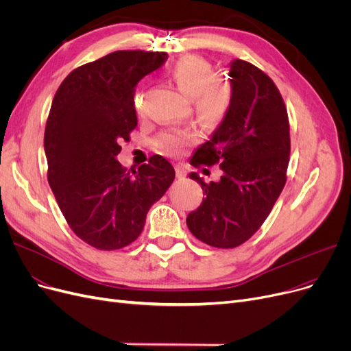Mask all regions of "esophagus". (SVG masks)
Segmentation results:
<instances>
[{
	"instance_id": "34e87169",
	"label": "esophagus",
	"mask_w": 351,
	"mask_h": 351,
	"mask_svg": "<svg viewBox=\"0 0 351 351\" xmlns=\"http://www.w3.org/2000/svg\"><path fill=\"white\" fill-rule=\"evenodd\" d=\"M175 172H176L178 178H185L186 176V169L184 166H180V165L175 166Z\"/></svg>"
}]
</instances>
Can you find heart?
<instances>
[{
	"label": "heart",
	"instance_id": "b5f03b06",
	"mask_svg": "<svg viewBox=\"0 0 351 351\" xmlns=\"http://www.w3.org/2000/svg\"><path fill=\"white\" fill-rule=\"evenodd\" d=\"M169 76L180 93L192 99L201 120L214 124L224 119L231 102V86L227 81L214 77L210 62L199 56H185L173 64ZM133 102L134 108L140 111L143 104L140 93L134 95ZM195 138L197 134L189 128H172L158 137L156 146L165 154L176 156Z\"/></svg>",
	"mask_w": 351,
	"mask_h": 351
}]
</instances>
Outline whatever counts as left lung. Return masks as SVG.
<instances>
[{
    "instance_id": "left-lung-1",
    "label": "left lung",
    "mask_w": 351,
    "mask_h": 351,
    "mask_svg": "<svg viewBox=\"0 0 351 351\" xmlns=\"http://www.w3.org/2000/svg\"><path fill=\"white\" fill-rule=\"evenodd\" d=\"M231 102L208 141L191 158L192 166L219 165L218 182L205 184V198L186 217L191 232L202 243L232 249L261 228L287 182L289 120L279 89L254 64L230 63Z\"/></svg>"
}]
</instances>
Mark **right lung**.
<instances>
[{
    "label": "right lung",
    "mask_w": 351,
    "mask_h": 351,
    "mask_svg": "<svg viewBox=\"0 0 351 351\" xmlns=\"http://www.w3.org/2000/svg\"><path fill=\"white\" fill-rule=\"evenodd\" d=\"M159 51L117 50L72 71L56 90L45 130L47 180L75 234L117 250L143 231L150 206L175 179L154 154L132 175L117 160L137 125L134 86L165 63Z\"/></svg>",
    "instance_id": "1"
}]
</instances>
